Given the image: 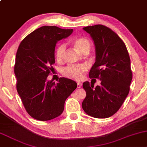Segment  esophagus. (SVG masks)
I'll return each instance as SVG.
<instances>
[{
    "instance_id": "1",
    "label": "esophagus",
    "mask_w": 147,
    "mask_h": 147,
    "mask_svg": "<svg viewBox=\"0 0 147 147\" xmlns=\"http://www.w3.org/2000/svg\"><path fill=\"white\" fill-rule=\"evenodd\" d=\"M82 86V83L80 82H78V88H80Z\"/></svg>"
}]
</instances>
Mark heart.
Listing matches in <instances>:
<instances>
[{
    "label": "heart",
    "instance_id": "b5f03b06",
    "mask_svg": "<svg viewBox=\"0 0 147 147\" xmlns=\"http://www.w3.org/2000/svg\"><path fill=\"white\" fill-rule=\"evenodd\" d=\"M73 45L75 47L82 53L89 52L92 47V43L89 38L86 37H78L76 38L73 41ZM65 51V44H61L58 46L55 49V58L58 62L63 61L64 58ZM86 67L84 65H69L63 69V74L65 77L72 80H78L82 78L83 73L86 71Z\"/></svg>",
    "mask_w": 147,
    "mask_h": 147
}]
</instances>
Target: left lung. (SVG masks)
<instances>
[{"label":"left lung","instance_id":"obj_1","mask_svg":"<svg viewBox=\"0 0 147 147\" xmlns=\"http://www.w3.org/2000/svg\"><path fill=\"white\" fill-rule=\"evenodd\" d=\"M83 29L95 45L96 61L89 78L101 80V85L94 88L92 82L83 83L86 96L82 106L90 116L109 118L120 109L129 94L132 79L129 53L123 40L109 27L96 24Z\"/></svg>","mask_w":147,"mask_h":147}]
</instances>
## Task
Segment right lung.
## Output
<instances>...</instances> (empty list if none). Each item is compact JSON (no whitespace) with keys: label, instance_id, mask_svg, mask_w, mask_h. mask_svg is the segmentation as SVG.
Listing matches in <instances>:
<instances>
[{"label":"right lung","instance_id":"obj_1","mask_svg":"<svg viewBox=\"0 0 147 147\" xmlns=\"http://www.w3.org/2000/svg\"><path fill=\"white\" fill-rule=\"evenodd\" d=\"M73 29L55 26L36 29L21 41L15 58L17 91L29 115L41 121L59 116L65 101L77 88V83L61 78L55 84L47 78L53 69L58 41L67 38Z\"/></svg>","mask_w":147,"mask_h":147}]
</instances>
